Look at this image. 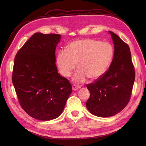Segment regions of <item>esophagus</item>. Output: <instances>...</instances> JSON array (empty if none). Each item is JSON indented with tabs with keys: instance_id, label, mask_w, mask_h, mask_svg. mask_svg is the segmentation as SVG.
<instances>
[{
	"instance_id": "34e87169",
	"label": "esophagus",
	"mask_w": 146,
	"mask_h": 146,
	"mask_svg": "<svg viewBox=\"0 0 146 146\" xmlns=\"http://www.w3.org/2000/svg\"><path fill=\"white\" fill-rule=\"evenodd\" d=\"M81 86H78V85H72V90H74V91H76V90H78L79 88H80Z\"/></svg>"
}]
</instances>
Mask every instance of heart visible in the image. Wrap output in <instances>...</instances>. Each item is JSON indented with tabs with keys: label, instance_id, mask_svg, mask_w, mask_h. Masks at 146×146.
<instances>
[{
	"label": "heart",
	"instance_id": "b5f03b06",
	"mask_svg": "<svg viewBox=\"0 0 146 146\" xmlns=\"http://www.w3.org/2000/svg\"><path fill=\"white\" fill-rule=\"evenodd\" d=\"M111 44L94 39H84L72 42L66 50H60L56 56V64L63 76L69 77L76 68L73 76L77 83L85 82L89 77L96 80L106 72L114 56Z\"/></svg>",
	"mask_w": 146,
	"mask_h": 146
}]
</instances>
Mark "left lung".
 I'll return each instance as SVG.
<instances>
[{
    "label": "left lung",
    "mask_w": 146,
    "mask_h": 146,
    "mask_svg": "<svg viewBox=\"0 0 146 146\" xmlns=\"http://www.w3.org/2000/svg\"><path fill=\"white\" fill-rule=\"evenodd\" d=\"M114 44L113 59L109 69L94 83L88 84L90 92L86 107L95 116L115 115L129 104L135 79L130 47L116 34L110 32Z\"/></svg>",
    "instance_id": "1"
}]
</instances>
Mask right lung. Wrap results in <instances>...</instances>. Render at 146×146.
<instances>
[{"instance_id": "right-lung-1", "label": "right lung", "mask_w": 146, "mask_h": 146, "mask_svg": "<svg viewBox=\"0 0 146 146\" xmlns=\"http://www.w3.org/2000/svg\"><path fill=\"white\" fill-rule=\"evenodd\" d=\"M61 35L34 33L16 54L12 82L21 107L41 121L58 117L72 92L71 84L55 64Z\"/></svg>"}]
</instances>
